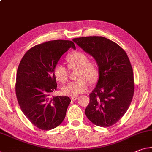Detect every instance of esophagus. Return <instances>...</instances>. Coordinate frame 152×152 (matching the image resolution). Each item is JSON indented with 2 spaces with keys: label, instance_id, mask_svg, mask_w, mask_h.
I'll list each match as a JSON object with an SVG mask.
<instances>
[{
  "label": "esophagus",
  "instance_id": "34e87169",
  "mask_svg": "<svg viewBox=\"0 0 152 152\" xmlns=\"http://www.w3.org/2000/svg\"><path fill=\"white\" fill-rule=\"evenodd\" d=\"M78 99V97H71V99L72 100V101H75V100H77Z\"/></svg>",
  "mask_w": 152,
  "mask_h": 152
}]
</instances>
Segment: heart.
<instances>
[{
    "label": "heart",
    "instance_id": "1",
    "mask_svg": "<svg viewBox=\"0 0 152 152\" xmlns=\"http://www.w3.org/2000/svg\"><path fill=\"white\" fill-rule=\"evenodd\" d=\"M66 61L69 69H78L76 78L78 80L67 83L62 87L61 91L64 95L76 97L87 90L86 81L90 84L97 82L99 78L98 67L95 61L89 60L87 54L80 50H76L67 55ZM53 74L57 80L64 83L68 78L69 69L63 64H58L54 67Z\"/></svg>",
    "mask_w": 152,
    "mask_h": 152
}]
</instances>
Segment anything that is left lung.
Returning <instances> with one entry per match:
<instances>
[{
  "label": "left lung",
  "mask_w": 152,
  "mask_h": 152,
  "mask_svg": "<svg viewBox=\"0 0 152 152\" xmlns=\"http://www.w3.org/2000/svg\"><path fill=\"white\" fill-rule=\"evenodd\" d=\"M73 41L95 59L99 69L86 117L97 126H112L126 112L133 97V72L129 57L118 45L105 37L76 38Z\"/></svg>",
  "instance_id": "8db88e82"
}]
</instances>
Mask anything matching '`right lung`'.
Wrapping results in <instances>:
<instances>
[{"label":"right lung","instance_id":"obj_1","mask_svg":"<svg viewBox=\"0 0 152 152\" xmlns=\"http://www.w3.org/2000/svg\"><path fill=\"white\" fill-rule=\"evenodd\" d=\"M70 48L76 49L74 43L63 40L36 45L26 53L18 66L15 92L19 105L26 117L44 131L64 121L71 102L66 96L50 97L57 87L54 67Z\"/></svg>","mask_w":152,"mask_h":152}]
</instances>
